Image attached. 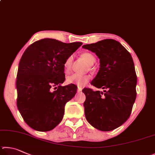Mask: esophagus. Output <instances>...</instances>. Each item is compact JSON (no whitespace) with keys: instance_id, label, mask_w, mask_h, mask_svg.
<instances>
[{"instance_id":"34e87169","label":"esophagus","mask_w":155,"mask_h":155,"mask_svg":"<svg viewBox=\"0 0 155 155\" xmlns=\"http://www.w3.org/2000/svg\"><path fill=\"white\" fill-rule=\"evenodd\" d=\"M82 91V87H80V86H78V93H79V92H81Z\"/></svg>"}]
</instances>
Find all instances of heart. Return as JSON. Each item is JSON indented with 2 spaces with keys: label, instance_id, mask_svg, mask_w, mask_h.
<instances>
[{
  "label": "heart",
  "instance_id": "obj_1",
  "mask_svg": "<svg viewBox=\"0 0 155 155\" xmlns=\"http://www.w3.org/2000/svg\"><path fill=\"white\" fill-rule=\"evenodd\" d=\"M81 56L88 62L89 64H93L96 61V58L93 54L90 52H84L81 54ZM73 63V56H70L65 60L64 67V70L67 73H69L71 69ZM90 80V76L88 75H80L74 73L67 78V82L69 84H74L79 86H84Z\"/></svg>",
  "mask_w": 155,
  "mask_h": 155
}]
</instances>
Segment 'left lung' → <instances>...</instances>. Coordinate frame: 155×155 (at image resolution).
Returning a JSON list of instances; mask_svg holds the SVG:
<instances>
[{"mask_svg": "<svg viewBox=\"0 0 155 155\" xmlns=\"http://www.w3.org/2000/svg\"><path fill=\"white\" fill-rule=\"evenodd\" d=\"M95 53L100 68L91 84L104 92L84 88L85 116L92 126L109 131L129 118L136 99L137 76L131 54L120 43L107 39L82 46Z\"/></svg>", "mask_w": 155, "mask_h": 155, "instance_id": "1", "label": "left lung"}]
</instances>
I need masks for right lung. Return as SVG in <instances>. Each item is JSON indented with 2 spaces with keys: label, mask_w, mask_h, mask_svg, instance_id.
<instances>
[{
  "label": "right lung",
  "mask_w": 155,
  "mask_h": 155,
  "mask_svg": "<svg viewBox=\"0 0 155 155\" xmlns=\"http://www.w3.org/2000/svg\"><path fill=\"white\" fill-rule=\"evenodd\" d=\"M82 45L53 39L37 41L27 48L19 63L16 80L17 106L24 120L36 131H49L61 123L64 106L77 87L65 80V60ZM55 87L56 91L51 88Z\"/></svg>",
  "instance_id": "right-lung-1"
}]
</instances>
